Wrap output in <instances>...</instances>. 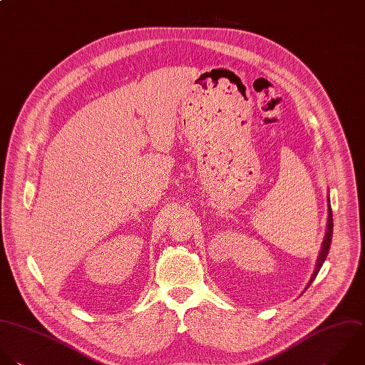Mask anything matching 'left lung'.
I'll use <instances>...</instances> for the list:
<instances>
[{
	"mask_svg": "<svg viewBox=\"0 0 365 365\" xmlns=\"http://www.w3.org/2000/svg\"><path fill=\"white\" fill-rule=\"evenodd\" d=\"M327 200H329V219H327L326 236H324V239H323L322 250H320V255H319L317 262H316L314 273H313V276H312V279H310V282H309L306 290L310 287V284L313 283V280L317 277V274H319V272H320V269H322V266H323V263H324V260H326V257H327V255H329V252H330V246H331V240H333V212H331V205H330V196L327 197Z\"/></svg>",
	"mask_w": 365,
	"mask_h": 365,
	"instance_id": "1",
	"label": "left lung"
}]
</instances>
